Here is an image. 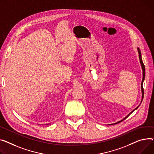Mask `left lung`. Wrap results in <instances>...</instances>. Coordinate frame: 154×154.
I'll return each instance as SVG.
<instances>
[{"label":"left lung","mask_w":154,"mask_h":154,"mask_svg":"<svg viewBox=\"0 0 154 154\" xmlns=\"http://www.w3.org/2000/svg\"><path fill=\"white\" fill-rule=\"evenodd\" d=\"M137 49H138V52H139V60H140V64H141V66H142V70H143V77H142V83H141V89H142V99H143V98H144V88H143V82H144V79H145V66H144V63H143V62H142V56H141V53H140V49H139V48H137ZM138 108V106L135 109H136L137 108ZM134 109V110H135ZM134 111V110H133L131 113L129 114V115H131L132 112ZM129 115H128V116H127L125 118H124L122 120H121V121H119V122H116V123H118V122H121V121H123L124 119H125L126 118H128L129 116Z\"/></svg>","instance_id":"1"}]
</instances>
